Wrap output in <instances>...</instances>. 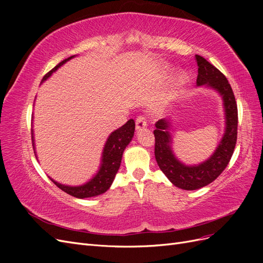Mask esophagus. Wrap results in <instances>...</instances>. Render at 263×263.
Returning a JSON list of instances; mask_svg holds the SVG:
<instances>
[{"mask_svg": "<svg viewBox=\"0 0 263 263\" xmlns=\"http://www.w3.org/2000/svg\"><path fill=\"white\" fill-rule=\"evenodd\" d=\"M147 127V119L145 115H139L136 119V129H144Z\"/></svg>", "mask_w": 263, "mask_h": 263, "instance_id": "1", "label": "esophagus"}]
</instances>
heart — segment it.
<instances>
[{
    "label": "heart",
    "instance_id": "1",
    "mask_svg": "<svg viewBox=\"0 0 263 263\" xmlns=\"http://www.w3.org/2000/svg\"><path fill=\"white\" fill-rule=\"evenodd\" d=\"M179 78H180V80L183 82V81H185V80H186V78H187V77H186V74H185V73H181Z\"/></svg>",
    "mask_w": 263,
    "mask_h": 263
}]
</instances>
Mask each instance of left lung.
Listing matches in <instances>:
<instances>
[{"mask_svg":"<svg viewBox=\"0 0 263 263\" xmlns=\"http://www.w3.org/2000/svg\"><path fill=\"white\" fill-rule=\"evenodd\" d=\"M197 62V86L205 85L217 91L224 102L225 133L214 154L197 165H185L174 156L171 144V123L169 119H160L156 123L155 157L160 170L172 184L182 190H197L206 186L225 170L232 158L236 141L238 126V110L235 95L226 77L201 55L195 54Z\"/></svg>","mask_w":263,"mask_h":263,"instance_id":"8db88e82","label":"left lung"}]
</instances>
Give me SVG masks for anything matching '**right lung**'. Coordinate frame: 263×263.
Returning a JSON list of instances; mask_svg holds the SVG:
<instances>
[{
  "instance_id": "add662e5",
  "label": "right lung",
  "mask_w": 263,
  "mask_h": 263,
  "mask_svg": "<svg viewBox=\"0 0 263 263\" xmlns=\"http://www.w3.org/2000/svg\"><path fill=\"white\" fill-rule=\"evenodd\" d=\"M74 55H71L68 59H65L58 63L52 70H50L42 80V83L46 81L54 71H57L58 68H60L63 63H66L70 59H72ZM135 133V122L134 119H129L125 125L119 127L118 129L114 130L109 135L104 149H103L102 154V160H101V166L98 171V173L83 185L79 186H69L61 184V183L55 182L50 178V180L57 185L60 190L65 191L66 193L72 195L78 198H86L97 196L100 194H103L110 187L112 183L115 179L116 173L119 169V165L122 162V157L125 148L128 146L129 142L132 141ZM31 139H33V147L35 150V142H34V133L31 129ZM36 155V151H34Z\"/></svg>"
}]
</instances>
